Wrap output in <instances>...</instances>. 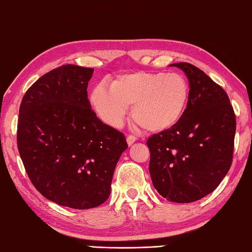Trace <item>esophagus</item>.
I'll return each instance as SVG.
<instances>
[{
	"label": "esophagus",
	"instance_id": "1",
	"mask_svg": "<svg viewBox=\"0 0 252 252\" xmlns=\"http://www.w3.org/2000/svg\"><path fill=\"white\" fill-rule=\"evenodd\" d=\"M127 144L129 145V146H131L132 144H134V142L137 140V137H135V136H132V135H129L127 137Z\"/></svg>",
	"mask_w": 252,
	"mask_h": 252
}]
</instances>
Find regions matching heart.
I'll return each mask as SVG.
<instances>
[{
	"instance_id": "b5f03b06",
	"label": "heart",
	"mask_w": 252,
	"mask_h": 252,
	"mask_svg": "<svg viewBox=\"0 0 252 252\" xmlns=\"http://www.w3.org/2000/svg\"><path fill=\"white\" fill-rule=\"evenodd\" d=\"M189 97V82L182 74L137 71L118 75L112 87L97 84L91 103L111 126H120L132 105L131 116L137 125L146 131L160 132L178 124Z\"/></svg>"
}]
</instances>
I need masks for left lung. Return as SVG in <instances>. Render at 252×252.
Instances as JSON below:
<instances>
[{
    "label": "left lung",
    "instance_id": "8db88e82",
    "mask_svg": "<svg viewBox=\"0 0 252 252\" xmlns=\"http://www.w3.org/2000/svg\"><path fill=\"white\" fill-rule=\"evenodd\" d=\"M171 65L187 74L189 103L177 125L147 140L149 172L161 196L191 203L214 191L229 171L236 116L225 90L201 69L188 63Z\"/></svg>",
    "mask_w": 252,
    "mask_h": 252
}]
</instances>
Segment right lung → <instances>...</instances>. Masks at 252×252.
I'll list each match as a JSON object with an SVG mask.
<instances>
[{
  "label": "right lung",
  "mask_w": 252,
  "mask_h": 252,
  "mask_svg": "<svg viewBox=\"0 0 252 252\" xmlns=\"http://www.w3.org/2000/svg\"><path fill=\"white\" fill-rule=\"evenodd\" d=\"M94 69L63 64L24 95L17 148L32 185L47 200L75 210L101 205L128 147L125 136L92 111L88 84Z\"/></svg>",
  "instance_id": "right-lung-1"
}]
</instances>
